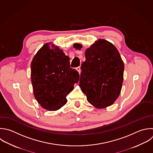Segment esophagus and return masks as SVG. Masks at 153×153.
I'll return each mask as SVG.
<instances>
[{
	"mask_svg": "<svg viewBox=\"0 0 153 153\" xmlns=\"http://www.w3.org/2000/svg\"><path fill=\"white\" fill-rule=\"evenodd\" d=\"M76 71L78 72V73L80 74H81V70L80 67H79V66H78V67L76 68Z\"/></svg>",
	"mask_w": 153,
	"mask_h": 153,
	"instance_id": "34e87169",
	"label": "esophagus"
}]
</instances>
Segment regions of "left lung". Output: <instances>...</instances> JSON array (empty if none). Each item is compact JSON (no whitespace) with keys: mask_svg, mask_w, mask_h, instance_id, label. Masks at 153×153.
<instances>
[{"mask_svg":"<svg viewBox=\"0 0 153 153\" xmlns=\"http://www.w3.org/2000/svg\"><path fill=\"white\" fill-rule=\"evenodd\" d=\"M81 45L74 47L80 49ZM81 65L79 86L88 102L97 108L111 106L120 94L123 81L124 63L115 47L99 39L85 52Z\"/></svg>","mask_w":153,"mask_h":153,"instance_id":"obj_1","label":"left lung"}]
</instances>
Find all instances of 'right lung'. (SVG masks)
Masks as SVG:
<instances>
[{
    "instance_id": "obj_1",
    "label": "right lung",
    "mask_w": 153,
    "mask_h": 153,
    "mask_svg": "<svg viewBox=\"0 0 153 153\" xmlns=\"http://www.w3.org/2000/svg\"><path fill=\"white\" fill-rule=\"evenodd\" d=\"M44 44L31 63V81L35 99L48 111H56L67 102L66 96L78 83V71L70 68L69 57L58 47Z\"/></svg>"
}]
</instances>
